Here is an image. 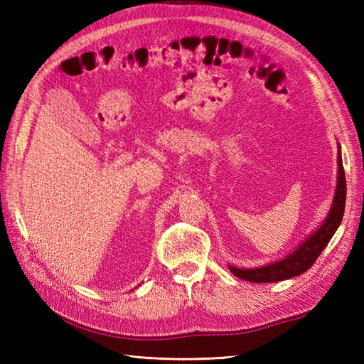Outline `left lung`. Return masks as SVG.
Returning a JSON list of instances; mask_svg holds the SVG:
<instances>
[{"label":"left lung","instance_id":"left-lung-1","mask_svg":"<svg viewBox=\"0 0 364 364\" xmlns=\"http://www.w3.org/2000/svg\"><path fill=\"white\" fill-rule=\"evenodd\" d=\"M338 183H336V192L333 198V205L323 220L322 225L314 231V233L306 237L296 250L289 253L280 261L269 262L266 266L253 267V269H239L235 266H228V269L236 275L237 278H242L245 282L252 283H274L288 280V278L297 277L300 274L306 272L314 261L319 258L322 250L326 249L330 242L331 236L335 235L338 227L341 225L344 208H346V175L341 159V149L338 151Z\"/></svg>","mask_w":364,"mask_h":364}]
</instances>
